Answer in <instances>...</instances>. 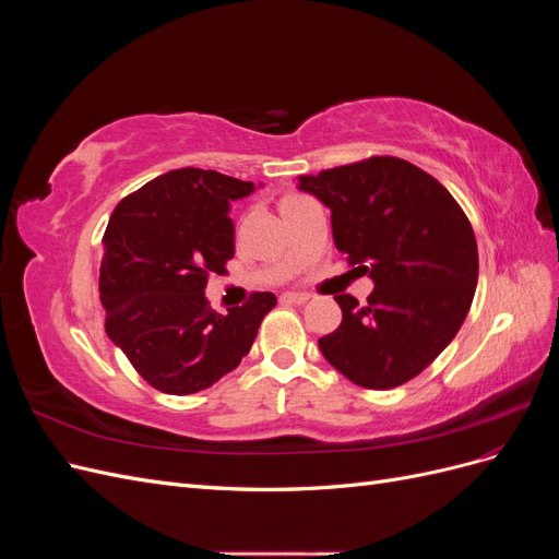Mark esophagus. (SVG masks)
I'll list each match as a JSON object with an SVG mask.
<instances>
[{"mask_svg": "<svg viewBox=\"0 0 559 559\" xmlns=\"http://www.w3.org/2000/svg\"><path fill=\"white\" fill-rule=\"evenodd\" d=\"M308 300H310L308 294H298V292L282 294V302H294V306H302V302H308Z\"/></svg>", "mask_w": 559, "mask_h": 559, "instance_id": "esophagus-1", "label": "esophagus"}]
</instances>
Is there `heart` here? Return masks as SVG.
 Wrapping results in <instances>:
<instances>
[{"label":"heart","instance_id":"1","mask_svg":"<svg viewBox=\"0 0 559 559\" xmlns=\"http://www.w3.org/2000/svg\"><path fill=\"white\" fill-rule=\"evenodd\" d=\"M296 200H300V195H286V198L282 200V207H286V205H292V202H296Z\"/></svg>","mask_w":559,"mask_h":559}]
</instances>
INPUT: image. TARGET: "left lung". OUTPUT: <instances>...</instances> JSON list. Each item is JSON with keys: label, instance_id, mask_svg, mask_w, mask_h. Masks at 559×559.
<instances>
[{"label": "left lung", "instance_id": "1", "mask_svg": "<svg viewBox=\"0 0 559 559\" xmlns=\"http://www.w3.org/2000/svg\"><path fill=\"white\" fill-rule=\"evenodd\" d=\"M298 189L331 210L337 251L376 284L366 306L335 296L343 321L319 337L321 354L366 389L413 380L452 343L476 294L466 214L443 183L392 156L298 177Z\"/></svg>", "mask_w": 559, "mask_h": 559}]
</instances>
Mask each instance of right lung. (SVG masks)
Masks as SVG:
<instances>
[{
  "instance_id": "1",
  "label": "right lung",
  "mask_w": 559,
  "mask_h": 559,
  "mask_svg": "<svg viewBox=\"0 0 559 559\" xmlns=\"http://www.w3.org/2000/svg\"><path fill=\"white\" fill-rule=\"evenodd\" d=\"M257 191L214 170L181 167L118 202L105 230L99 300L105 331L158 392L195 394L247 357L275 294L218 314L205 286L235 253L230 200Z\"/></svg>"
}]
</instances>
